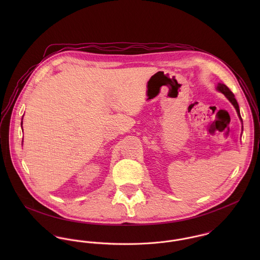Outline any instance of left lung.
Segmentation results:
<instances>
[{
  "label": "left lung",
  "mask_w": 260,
  "mask_h": 260,
  "mask_svg": "<svg viewBox=\"0 0 260 260\" xmlns=\"http://www.w3.org/2000/svg\"><path fill=\"white\" fill-rule=\"evenodd\" d=\"M217 90H218V91H220L222 94H224V95L227 97V99L232 103V105L235 107V109H236V111H237V114H238V116H239L240 120L242 121L241 116H240V112H239V106H238V103H237V101H236V99H235V97H234V94L230 91V89H229L226 85H224V84H218V86H217Z\"/></svg>",
  "instance_id": "obj_1"
}]
</instances>
